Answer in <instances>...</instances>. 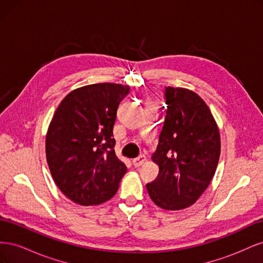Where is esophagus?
<instances>
[{
  "label": "esophagus",
  "instance_id": "esophagus-1",
  "mask_svg": "<svg viewBox=\"0 0 263 263\" xmlns=\"http://www.w3.org/2000/svg\"><path fill=\"white\" fill-rule=\"evenodd\" d=\"M146 162V157L145 156H140L137 159H134L133 160V165L135 168H139L140 165H142Z\"/></svg>",
  "mask_w": 263,
  "mask_h": 263
}]
</instances>
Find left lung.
<instances>
[{
	"instance_id": "obj_1",
	"label": "left lung",
	"mask_w": 263,
	"mask_h": 263,
	"mask_svg": "<svg viewBox=\"0 0 263 263\" xmlns=\"http://www.w3.org/2000/svg\"><path fill=\"white\" fill-rule=\"evenodd\" d=\"M166 115L156 153L157 179L146 185L163 210L193 205L208 189L220 155V135L210 107L195 92L165 87Z\"/></svg>"
}]
</instances>
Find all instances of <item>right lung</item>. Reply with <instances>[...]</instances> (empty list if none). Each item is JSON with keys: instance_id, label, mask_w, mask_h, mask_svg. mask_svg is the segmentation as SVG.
Returning a JSON list of instances; mask_svg holds the SVG:
<instances>
[{"instance_id": "right-lung-1", "label": "right lung", "mask_w": 263, "mask_h": 263, "mask_svg": "<svg viewBox=\"0 0 263 263\" xmlns=\"http://www.w3.org/2000/svg\"><path fill=\"white\" fill-rule=\"evenodd\" d=\"M128 85L97 83L78 87L61 101L46 135V158L55 184L83 206L104 203L127 171L115 155L113 127Z\"/></svg>"}]
</instances>
